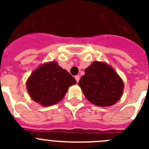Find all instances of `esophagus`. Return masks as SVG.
I'll return each instance as SVG.
<instances>
[{
  "label": "esophagus",
  "mask_w": 149,
  "mask_h": 149,
  "mask_svg": "<svg viewBox=\"0 0 149 149\" xmlns=\"http://www.w3.org/2000/svg\"><path fill=\"white\" fill-rule=\"evenodd\" d=\"M75 79H76V81L78 83L79 80V76H78V75H77V76H76V77H75Z\"/></svg>",
  "instance_id": "obj_1"
}]
</instances>
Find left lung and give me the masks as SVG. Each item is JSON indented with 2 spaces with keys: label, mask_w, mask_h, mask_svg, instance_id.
Instances as JSON below:
<instances>
[{
  "label": "left lung",
  "mask_w": 149,
  "mask_h": 149,
  "mask_svg": "<svg viewBox=\"0 0 149 149\" xmlns=\"http://www.w3.org/2000/svg\"><path fill=\"white\" fill-rule=\"evenodd\" d=\"M79 86L92 104L100 107L111 106L122 95L124 84L113 68L104 63L93 62L85 70Z\"/></svg>",
  "instance_id": "left-lung-1"
}]
</instances>
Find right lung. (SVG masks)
Segmentation results:
<instances>
[{
  "mask_svg": "<svg viewBox=\"0 0 149 149\" xmlns=\"http://www.w3.org/2000/svg\"><path fill=\"white\" fill-rule=\"evenodd\" d=\"M76 79L56 62L42 65L34 71L27 81L31 99L42 106H51L60 101Z\"/></svg>",
  "mask_w": 149,
  "mask_h": 149,
  "instance_id": "1",
  "label": "right lung"
}]
</instances>
